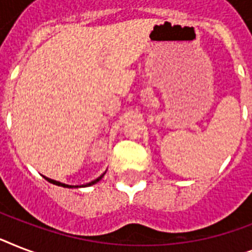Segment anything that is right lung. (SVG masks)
Instances as JSON below:
<instances>
[{
  "label": "right lung",
  "instance_id": "obj_1",
  "mask_svg": "<svg viewBox=\"0 0 252 252\" xmlns=\"http://www.w3.org/2000/svg\"><path fill=\"white\" fill-rule=\"evenodd\" d=\"M103 175L104 174H102V175L99 176V178H96L95 180H93V182H90V183H86V184H82V186H80V187H89V186H93V184H95L96 182H99V180L102 179ZM45 179L48 180L49 183H53L56 184V186H61V187H65V188H73V187H78V186H69V184H64V183H60V182H57V180H53V179H49V178H47V176H44Z\"/></svg>",
  "mask_w": 252,
  "mask_h": 252
}]
</instances>
